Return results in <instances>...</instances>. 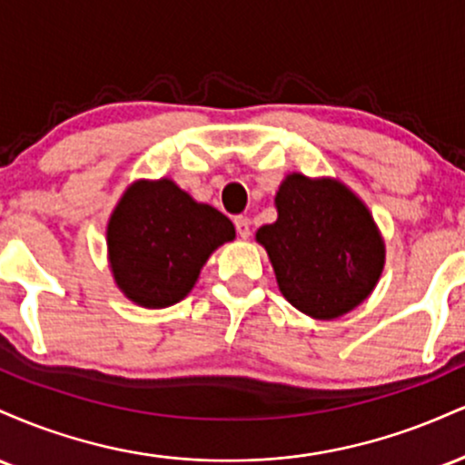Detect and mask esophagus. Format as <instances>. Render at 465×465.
<instances>
[{
	"mask_svg": "<svg viewBox=\"0 0 465 465\" xmlns=\"http://www.w3.org/2000/svg\"><path fill=\"white\" fill-rule=\"evenodd\" d=\"M233 225H236L238 236L242 240H247L251 236V223H249L247 216H236V218H233Z\"/></svg>",
	"mask_w": 465,
	"mask_h": 465,
	"instance_id": "obj_1",
	"label": "esophagus"
}]
</instances>
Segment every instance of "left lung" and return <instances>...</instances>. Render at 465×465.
Here are the masks:
<instances>
[{
  "label": "left lung",
  "instance_id": "1",
  "mask_svg": "<svg viewBox=\"0 0 465 465\" xmlns=\"http://www.w3.org/2000/svg\"><path fill=\"white\" fill-rule=\"evenodd\" d=\"M275 207L277 221L255 240L282 295L312 319H336L365 302L385 266V242L365 203L341 181L292 173Z\"/></svg>",
  "mask_w": 465,
  "mask_h": 465
}]
</instances>
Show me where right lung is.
I'll return each mask as SVG.
<instances>
[{
	"instance_id": "add662e5",
	"label": "right lung",
	"mask_w": 465,
	"mask_h": 465,
	"mask_svg": "<svg viewBox=\"0 0 465 465\" xmlns=\"http://www.w3.org/2000/svg\"><path fill=\"white\" fill-rule=\"evenodd\" d=\"M236 238L225 214L174 181H135L106 227L115 284L143 308H168L199 280L212 251Z\"/></svg>"
}]
</instances>
